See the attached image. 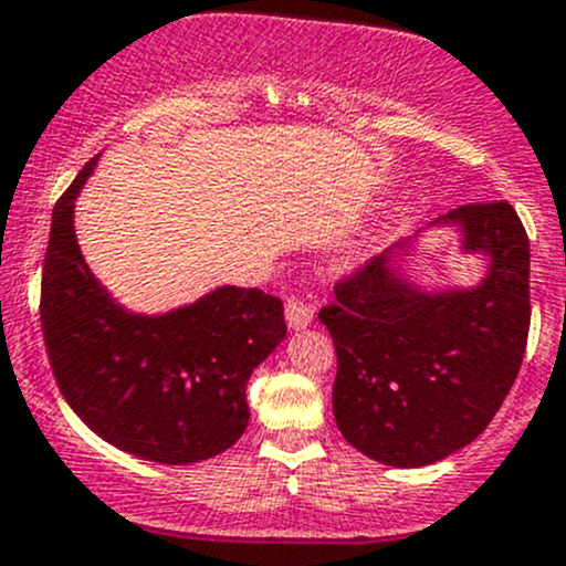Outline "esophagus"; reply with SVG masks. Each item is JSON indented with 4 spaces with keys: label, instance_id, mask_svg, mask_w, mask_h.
Segmentation results:
<instances>
[{
    "label": "esophagus",
    "instance_id": "34e87169",
    "mask_svg": "<svg viewBox=\"0 0 566 566\" xmlns=\"http://www.w3.org/2000/svg\"><path fill=\"white\" fill-rule=\"evenodd\" d=\"M313 316H316V311H313V305H307L305 300L285 302V324H289V329H307V326L313 324Z\"/></svg>",
    "mask_w": 566,
    "mask_h": 566
}]
</instances>
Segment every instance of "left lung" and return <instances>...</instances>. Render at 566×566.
Returning a JSON list of instances; mask_svg holds the SVG:
<instances>
[{
    "label": "left lung",
    "mask_w": 566,
    "mask_h": 566,
    "mask_svg": "<svg viewBox=\"0 0 566 566\" xmlns=\"http://www.w3.org/2000/svg\"><path fill=\"white\" fill-rule=\"evenodd\" d=\"M482 255L474 285L422 289L406 272L417 237L335 289L318 318L337 352L332 411L343 439L395 469L463 450L491 424L526 354L528 237L506 201L465 203L430 223Z\"/></svg>",
    "instance_id": "8db88e82"
}]
</instances>
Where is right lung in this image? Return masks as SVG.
I'll return each instance as SVG.
<instances>
[{
	"label": "right lung",
	"mask_w": 566,
	"mask_h": 566,
	"mask_svg": "<svg viewBox=\"0 0 566 566\" xmlns=\"http://www.w3.org/2000/svg\"><path fill=\"white\" fill-rule=\"evenodd\" d=\"M95 166L92 157L51 214L40 322L56 384L116 450L166 465L220 455L250 422V376L285 337L283 302L218 285L155 316L119 305L75 240V198Z\"/></svg>",
	"instance_id": "1"
}]
</instances>
